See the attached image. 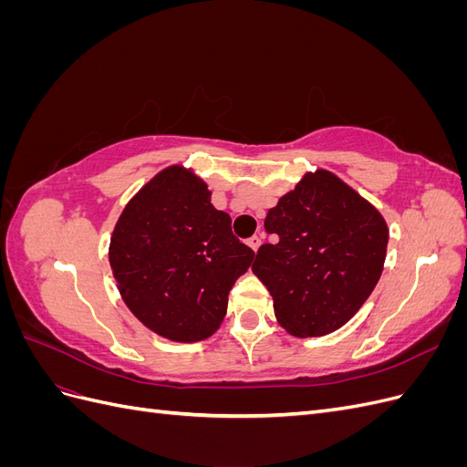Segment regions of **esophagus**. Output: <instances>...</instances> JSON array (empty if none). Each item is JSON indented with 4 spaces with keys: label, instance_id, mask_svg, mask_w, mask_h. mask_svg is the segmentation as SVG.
<instances>
[{
    "label": "esophagus",
    "instance_id": "esophagus-1",
    "mask_svg": "<svg viewBox=\"0 0 467 467\" xmlns=\"http://www.w3.org/2000/svg\"><path fill=\"white\" fill-rule=\"evenodd\" d=\"M247 245H249L253 251H257V249L261 247V237H259V235L249 237V239H247Z\"/></svg>",
    "mask_w": 467,
    "mask_h": 467
}]
</instances>
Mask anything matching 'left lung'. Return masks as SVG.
<instances>
[{"label": "left lung", "instance_id": "left-lung-1", "mask_svg": "<svg viewBox=\"0 0 467 467\" xmlns=\"http://www.w3.org/2000/svg\"><path fill=\"white\" fill-rule=\"evenodd\" d=\"M265 230L278 242L259 247L253 273L271 292L280 327L294 337L343 327L384 271V216L327 169L307 171L280 196Z\"/></svg>", "mask_w": 467, "mask_h": 467}]
</instances>
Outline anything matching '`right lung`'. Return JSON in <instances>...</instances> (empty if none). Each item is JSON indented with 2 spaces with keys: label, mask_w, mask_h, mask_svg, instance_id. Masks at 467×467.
Wrapping results in <instances>:
<instances>
[{
  "label": "right lung",
  "mask_w": 467,
  "mask_h": 467,
  "mask_svg": "<svg viewBox=\"0 0 467 467\" xmlns=\"http://www.w3.org/2000/svg\"><path fill=\"white\" fill-rule=\"evenodd\" d=\"M210 196L191 167L169 165L132 196L110 235L109 263L126 307L175 343L220 329L228 294L255 257Z\"/></svg>",
  "instance_id": "obj_1"
}]
</instances>
